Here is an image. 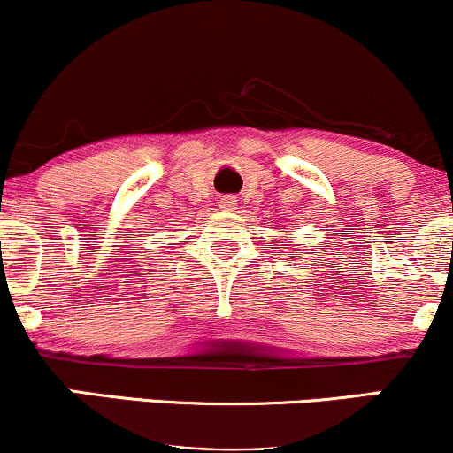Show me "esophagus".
I'll use <instances>...</instances> for the list:
<instances>
[{
  "label": "esophagus",
  "mask_w": 453,
  "mask_h": 453,
  "mask_svg": "<svg viewBox=\"0 0 453 453\" xmlns=\"http://www.w3.org/2000/svg\"><path fill=\"white\" fill-rule=\"evenodd\" d=\"M236 204H238V200L234 196H223L221 202H219V206L223 211H234V209H236Z\"/></svg>",
  "instance_id": "34e87169"
}]
</instances>
